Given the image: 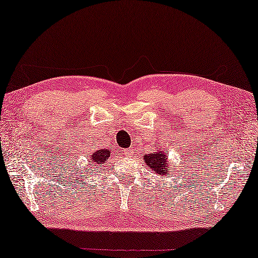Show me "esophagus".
I'll return each instance as SVG.
<instances>
[{
  "label": "esophagus",
  "mask_w": 258,
  "mask_h": 258,
  "mask_svg": "<svg viewBox=\"0 0 258 258\" xmlns=\"http://www.w3.org/2000/svg\"><path fill=\"white\" fill-rule=\"evenodd\" d=\"M123 152H124L125 157H130V155L134 154V147H129V149H125Z\"/></svg>",
  "instance_id": "obj_1"
}]
</instances>
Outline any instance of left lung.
I'll list each match as a JSON object with an SVG mask.
<instances>
[{"mask_svg":"<svg viewBox=\"0 0 258 258\" xmlns=\"http://www.w3.org/2000/svg\"><path fill=\"white\" fill-rule=\"evenodd\" d=\"M144 162L157 174H167L170 169L167 168V161H168V153H164L163 151H159L157 153H150L145 154Z\"/></svg>","mask_w":258,"mask_h":258,"instance_id":"left-lung-1","label":"left lung"}]
</instances>
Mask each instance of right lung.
I'll return each instance as SVG.
<instances>
[{
	"mask_svg": "<svg viewBox=\"0 0 258 258\" xmlns=\"http://www.w3.org/2000/svg\"><path fill=\"white\" fill-rule=\"evenodd\" d=\"M109 155H111V151L108 149L97 150L91 154L89 162L96 164V166H98V164H103L105 163V161H107Z\"/></svg>",
	"mask_w": 258,
	"mask_h": 258,
	"instance_id": "add662e5",
	"label": "right lung"
}]
</instances>
